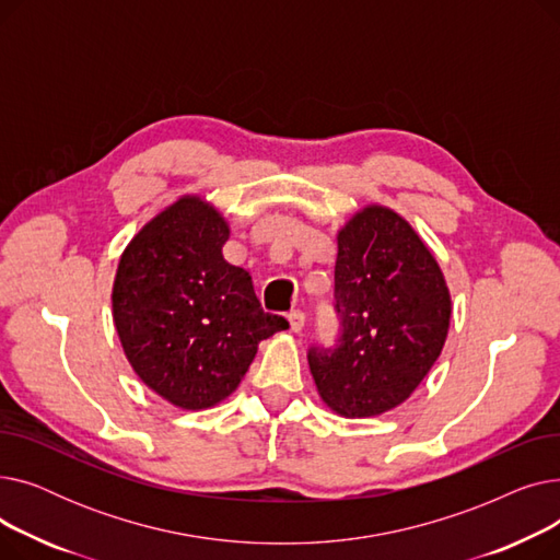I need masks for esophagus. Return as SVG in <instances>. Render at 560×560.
I'll list each match as a JSON object with an SVG mask.
<instances>
[{
  "instance_id": "esophagus-1",
  "label": "esophagus",
  "mask_w": 560,
  "mask_h": 560,
  "mask_svg": "<svg viewBox=\"0 0 560 560\" xmlns=\"http://www.w3.org/2000/svg\"><path fill=\"white\" fill-rule=\"evenodd\" d=\"M288 322H290V329L292 331H302L304 329V322H306V315L302 311H290L288 313Z\"/></svg>"
}]
</instances>
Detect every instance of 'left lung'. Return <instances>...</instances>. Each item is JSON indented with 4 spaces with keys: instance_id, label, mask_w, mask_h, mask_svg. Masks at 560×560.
Returning a JSON list of instances; mask_svg holds the SVG:
<instances>
[{
    "instance_id": "8db88e82",
    "label": "left lung",
    "mask_w": 560,
    "mask_h": 560,
    "mask_svg": "<svg viewBox=\"0 0 560 560\" xmlns=\"http://www.w3.org/2000/svg\"><path fill=\"white\" fill-rule=\"evenodd\" d=\"M334 300L338 345L308 349L317 393L345 418L386 413L443 351L452 298L440 265L404 218L368 206L338 231Z\"/></svg>"
}]
</instances>
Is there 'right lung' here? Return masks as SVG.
I'll use <instances>...</instances> for the list:
<instances>
[{
  "label": "right lung",
  "instance_id": "obj_1",
  "mask_svg": "<svg viewBox=\"0 0 560 560\" xmlns=\"http://www.w3.org/2000/svg\"><path fill=\"white\" fill-rule=\"evenodd\" d=\"M224 218L182 197L127 245L113 283V319L125 354L156 395L199 410L226 399L258 342L288 329L265 313L247 270L222 256Z\"/></svg>",
  "mask_w": 560,
  "mask_h": 560
}]
</instances>
